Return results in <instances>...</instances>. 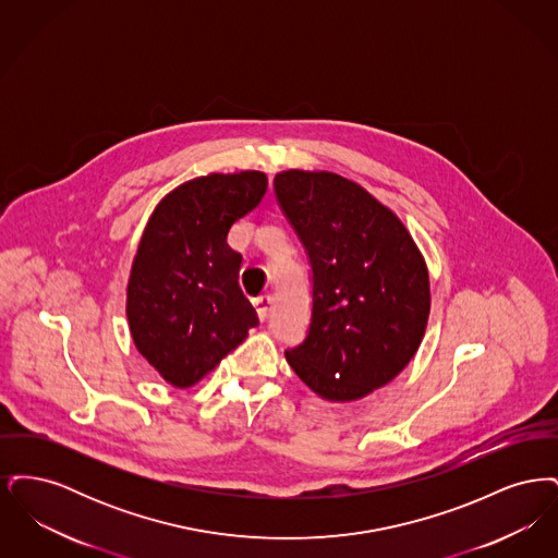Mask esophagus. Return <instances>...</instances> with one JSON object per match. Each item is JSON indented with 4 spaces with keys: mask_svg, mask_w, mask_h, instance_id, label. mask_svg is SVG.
Returning <instances> with one entry per match:
<instances>
[{
    "mask_svg": "<svg viewBox=\"0 0 558 558\" xmlns=\"http://www.w3.org/2000/svg\"><path fill=\"white\" fill-rule=\"evenodd\" d=\"M271 303H274V296H271V294H262V296L253 299V305L257 307V316H259V319H266L267 316H269Z\"/></svg>",
    "mask_w": 558,
    "mask_h": 558,
    "instance_id": "34e87169",
    "label": "esophagus"
}]
</instances>
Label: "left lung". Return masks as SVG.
<instances>
[{"label":"left lung","mask_w":558,"mask_h":558,"mask_svg":"<svg viewBox=\"0 0 558 558\" xmlns=\"http://www.w3.org/2000/svg\"><path fill=\"white\" fill-rule=\"evenodd\" d=\"M274 190L312 264L310 330L287 362L322 399L366 398L425 337V259L398 215L347 178L289 169Z\"/></svg>","instance_id":"obj_1"}]
</instances>
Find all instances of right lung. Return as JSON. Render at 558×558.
Instances as JSON below:
<instances>
[{
  "mask_svg": "<svg viewBox=\"0 0 558 558\" xmlns=\"http://www.w3.org/2000/svg\"><path fill=\"white\" fill-rule=\"evenodd\" d=\"M266 190L262 171L194 178L171 190L144 228L125 312L137 351L173 387L196 385L259 324L240 291L242 255L228 232Z\"/></svg>",
  "mask_w": 558,
  "mask_h": 558,
  "instance_id": "1",
  "label": "right lung"
}]
</instances>
